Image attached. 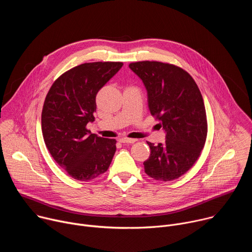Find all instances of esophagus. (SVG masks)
<instances>
[{
    "mask_svg": "<svg viewBox=\"0 0 252 252\" xmlns=\"http://www.w3.org/2000/svg\"><path fill=\"white\" fill-rule=\"evenodd\" d=\"M135 141H136V139H134V138H128V137H121L120 138V142H122V143H133Z\"/></svg>",
    "mask_w": 252,
    "mask_h": 252,
    "instance_id": "obj_1",
    "label": "esophagus"
}]
</instances>
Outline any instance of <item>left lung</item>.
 I'll list each match as a JSON object with an SVG mask.
<instances>
[{
	"label": "left lung",
	"mask_w": 252,
	"mask_h": 252,
	"mask_svg": "<svg viewBox=\"0 0 252 252\" xmlns=\"http://www.w3.org/2000/svg\"><path fill=\"white\" fill-rule=\"evenodd\" d=\"M148 91L149 109L159 121L165 141L151 149L143 162L146 173L157 181L169 182L181 177L198 159L207 134L205 106L192 77L167 63L142 61L130 63Z\"/></svg>",
	"instance_id": "left-lung-1"
}]
</instances>
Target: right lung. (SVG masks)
<instances>
[{
	"label": "right lung",
	"instance_id": "1",
	"mask_svg": "<svg viewBox=\"0 0 252 252\" xmlns=\"http://www.w3.org/2000/svg\"><path fill=\"white\" fill-rule=\"evenodd\" d=\"M121 62L86 63L66 70L52 85L42 112V131L56 162L73 178L91 181L105 172L117 140L92 133L97 92L123 66Z\"/></svg>",
	"mask_w": 252,
	"mask_h": 252
}]
</instances>
